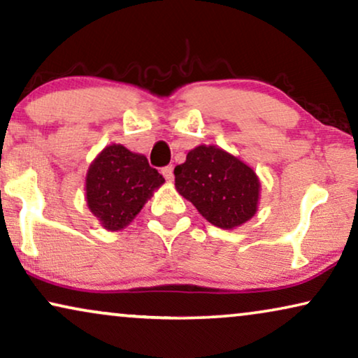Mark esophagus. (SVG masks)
<instances>
[{"instance_id": "obj_1", "label": "esophagus", "mask_w": 358, "mask_h": 358, "mask_svg": "<svg viewBox=\"0 0 358 358\" xmlns=\"http://www.w3.org/2000/svg\"><path fill=\"white\" fill-rule=\"evenodd\" d=\"M162 173H164L166 182H173V166H164V169H162Z\"/></svg>"}]
</instances>
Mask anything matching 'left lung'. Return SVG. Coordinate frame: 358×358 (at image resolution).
I'll return each mask as SVG.
<instances>
[{"instance_id":"obj_1","label":"left lung","mask_w":358,"mask_h":358,"mask_svg":"<svg viewBox=\"0 0 358 358\" xmlns=\"http://www.w3.org/2000/svg\"><path fill=\"white\" fill-rule=\"evenodd\" d=\"M176 192L221 229H234L254 217L260 182L244 162L216 145H198L175 166Z\"/></svg>"}]
</instances>
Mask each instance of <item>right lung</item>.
<instances>
[{
	"mask_svg": "<svg viewBox=\"0 0 358 358\" xmlns=\"http://www.w3.org/2000/svg\"><path fill=\"white\" fill-rule=\"evenodd\" d=\"M164 182L145 155L111 144L90 165L85 188L87 204L104 229L119 231L139 214Z\"/></svg>",
	"mask_w": 358,
	"mask_h": 358,
	"instance_id": "add662e5",
	"label": "right lung"
}]
</instances>
